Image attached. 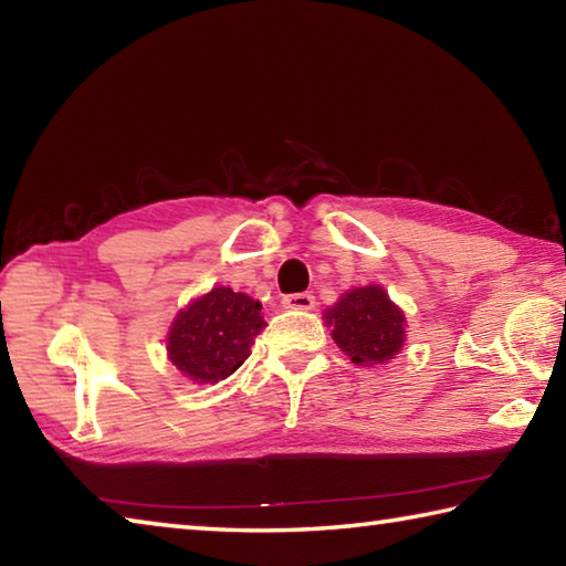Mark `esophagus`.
<instances>
[{
    "instance_id": "esophagus-1",
    "label": "esophagus",
    "mask_w": 566,
    "mask_h": 566,
    "mask_svg": "<svg viewBox=\"0 0 566 566\" xmlns=\"http://www.w3.org/2000/svg\"><path fill=\"white\" fill-rule=\"evenodd\" d=\"M284 310H300V312H310L314 310V296L310 292H300V294H286L282 300Z\"/></svg>"
}]
</instances>
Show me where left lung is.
<instances>
[{
	"mask_svg": "<svg viewBox=\"0 0 566 566\" xmlns=\"http://www.w3.org/2000/svg\"><path fill=\"white\" fill-rule=\"evenodd\" d=\"M324 317L334 327L332 339L359 367L395 359L405 344V314L379 284L342 294Z\"/></svg>",
	"mask_w": 566,
	"mask_h": 566,
	"instance_id": "obj_1",
	"label": "left lung"
}]
</instances>
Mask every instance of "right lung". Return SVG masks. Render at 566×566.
Wrapping results in <instances>:
<instances>
[{
    "label": "right lung",
    "instance_id": "add662e5",
    "mask_svg": "<svg viewBox=\"0 0 566 566\" xmlns=\"http://www.w3.org/2000/svg\"><path fill=\"white\" fill-rule=\"evenodd\" d=\"M264 327L260 302L229 286H214L171 322L169 361L197 385H214L242 367Z\"/></svg>",
    "mask_w": 566,
    "mask_h": 566
}]
</instances>
